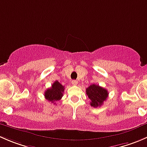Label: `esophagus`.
Listing matches in <instances>:
<instances>
[{
	"instance_id": "obj_1",
	"label": "esophagus",
	"mask_w": 147,
	"mask_h": 147,
	"mask_svg": "<svg viewBox=\"0 0 147 147\" xmlns=\"http://www.w3.org/2000/svg\"><path fill=\"white\" fill-rule=\"evenodd\" d=\"M78 82L77 80H72V84L74 86L77 85V84H78Z\"/></svg>"
}]
</instances>
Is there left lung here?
<instances>
[{"mask_svg": "<svg viewBox=\"0 0 147 147\" xmlns=\"http://www.w3.org/2000/svg\"><path fill=\"white\" fill-rule=\"evenodd\" d=\"M86 94L91 100L90 105L93 107H100L108 97L107 90L100 86L93 84L86 89Z\"/></svg>", "mask_w": 147, "mask_h": 147, "instance_id": "8db88e82", "label": "left lung"}]
</instances>
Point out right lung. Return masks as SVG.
<instances>
[{
    "label": "right lung",
    "mask_w": 147,
    "mask_h": 147,
    "mask_svg": "<svg viewBox=\"0 0 147 147\" xmlns=\"http://www.w3.org/2000/svg\"><path fill=\"white\" fill-rule=\"evenodd\" d=\"M65 87L62 85L58 81H55L50 88H48L45 90V99L49 102H55L58 101L63 96V92H64Z\"/></svg>",
    "instance_id": "1"
}]
</instances>
